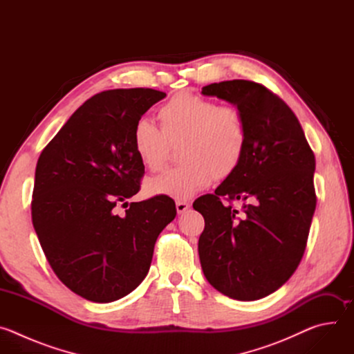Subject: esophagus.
I'll use <instances>...</instances> for the list:
<instances>
[{"label": "esophagus", "instance_id": "esophagus-1", "mask_svg": "<svg viewBox=\"0 0 354 354\" xmlns=\"http://www.w3.org/2000/svg\"><path fill=\"white\" fill-rule=\"evenodd\" d=\"M189 207H190V205L186 203V201H176V212H178V214H183Z\"/></svg>", "mask_w": 354, "mask_h": 354}]
</instances>
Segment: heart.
I'll return each mask as SVG.
<instances>
[{"instance_id":"heart-1","label":"heart","mask_w":354,"mask_h":354,"mask_svg":"<svg viewBox=\"0 0 354 354\" xmlns=\"http://www.w3.org/2000/svg\"><path fill=\"white\" fill-rule=\"evenodd\" d=\"M162 129L140 119L133 130V145L140 161L151 171L160 169L169 153V142L185 140L183 165L149 179L151 194L187 200L205 189L216 175L225 178L241 164L246 147L242 115L221 108L214 100L190 93L174 96L158 112Z\"/></svg>"}]
</instances>
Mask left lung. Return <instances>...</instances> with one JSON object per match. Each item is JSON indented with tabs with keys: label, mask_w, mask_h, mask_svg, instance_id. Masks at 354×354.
Segmentation results:
<instances>
[{
	"label": "left lung",
	"mask_w": 354,
	"mask_h": 354,
	"mask_svg": "<svg viewBox=\"0 0 354 354\" xmlns=\"http://www.w3.org/2000/svg\"><path fill=\"white\" fill-rule=\"evenodd\" d=\"M234 105L246 129L241 164L193 209L205 217L198 257L207 281L239 301L280 288L304 255L317 206L315 156L292 111L261 84L232 80L203 86ZM243 201V214L222 198Z\"/></svg>",
	"instance_id": "1"
}]
</instances>
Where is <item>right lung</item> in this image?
<instances>
[{"label":"right lung","mask_w":354,"mask_h":354,"mask_svg":"<svg viewBox=\"0 0 354 354\" xmlns=\"http://www.w3.org/2000/svg\"><path fill=\"white\" fill-rule=\"evenodd\" d=\"M167 96L149 88L111 89L80 106L37 160L32 223L57 277L93 302H112L147 276L154 245L175 218V201H133L144 164L133 145L141 116Z\"/></svg>","instance_id":"obj_1"}]
</instances>
